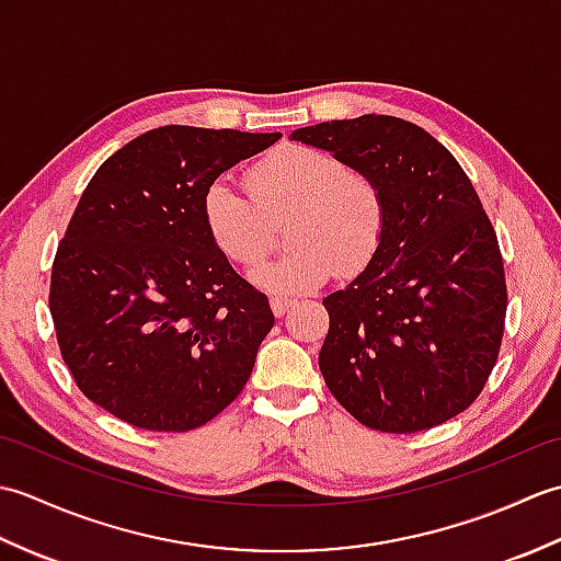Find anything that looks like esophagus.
Segmentation results:
<instances>
[{"label": "esophagus", "mask_w": 561, "mask_h": 561, "mask_svg": "<svg viewBox=\"0 0 561 561\" xmlns=\"http://www.w3.org/2000/svg\"><path fill=\"white\" fill-rule=\"evenodd\" d=\"M270 306H272V313L277 316V318H282L294 306V301L291 299H284V296H272Z\"/></svg>", "instance_id": "obj_1"}]
</instances>
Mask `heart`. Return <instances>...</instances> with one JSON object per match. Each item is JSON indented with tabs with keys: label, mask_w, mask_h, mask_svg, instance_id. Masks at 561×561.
Masks as SVG:
<instances>
[{
	"label": "heart",
	"mask_w": 561,
	"mask_h": 561,
	"mask_svg": "<svg viewBox=\"0 0 561 561\" xmlns=\"http://www.w3.org/2000/svg\"><path fill=\"white\" fill-rule=\"evenodd\" d=\"M248 187L250 195L224 178L209 183L202 219L219 253L250 267L270 253V221L289 217L284 241L291 250L250 272L255 287L277 296L306 294L332 270L356 277L378 255L388 221L383 190L335 153L282 145L248 171Z\"/></svg>",
	"instance_id": "heart-1"
}]
</instances>
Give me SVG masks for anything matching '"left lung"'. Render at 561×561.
<instances>
[{
  "label": "left lung",
  "mask_w": 561,
  "mask_h": 561,
  "mask_svg": "<svg viewBox=\"0 0 561 561\" xmlns=\"http://www.w3.org/2000/svg\"><path fill=\"white\" fill-rule=\"evenodd\" d=\"M291 139L374 175L388 207L371 265L323 299L325 386L376 432L453 420L490 378L506 318L502 250L470 178L440 141L390 115L301 127Z\"/></svg>",
  "instance_id": "8db88e82"
}]
</instances>
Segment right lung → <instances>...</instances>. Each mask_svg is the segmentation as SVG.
<instances>
[{
  "instance_id": "1",
  "label": "right lung",
  "mask_w": 561,
  "mask_h": 561,
  "mask_svg": "<svg viewBox=\"0 0 561 561\" xmlns=\"http://www.w3.org/2000/svg\"><path fill=\"white\" fill-rule=\"evenodd\" d=\"M282 135L165 125L105 159L57 245L50 313L79 390L149 432H190L238 398L274 325L207 233L202 197Z\"/></svg>"
}]
</instances>
